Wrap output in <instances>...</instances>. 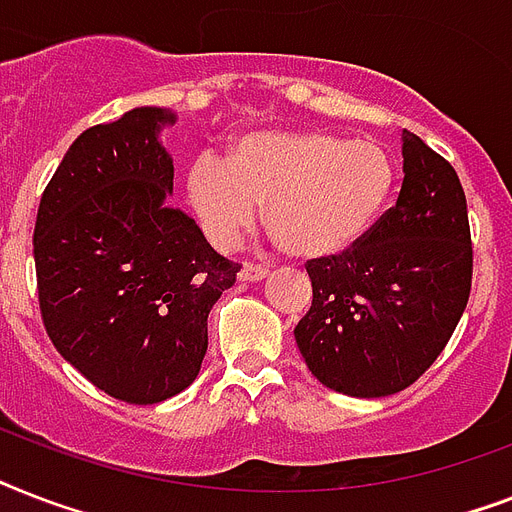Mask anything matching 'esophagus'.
I'll return each instance as SVG.
<instances>
[{
    "label": "esophagus",
    "mask_w": 512,
    "mask_h": 512,
    "mask_svg": "<svg viewBox=\"0 0 512 512\" xmlns=\"http://www.w3.org/2000/svg\"><path fill=\"white\" fill-rule=\"evenodd\" d=\"M268 276V268L255 263H244L239 271V281H263Z\"/></svg>",
    "instance_id": "34e87169"
}]
</instances>
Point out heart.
Here are the masks:
<instances>
[{
	"mask_svg": "<svg viewBox=\"0 0 512 512\" xmlns=\"http://www.w3.org/2000/svg\"><path fill=\"white\" fill-rule=\"evenodd\" d=\"M396 159L377 140L329 130H252L228 156L201 154L185 170V199L201 231L231 247L265 204L268 228L300 260H329L353 249L388 207Z\"/></svg>",
	"mask_w": 512,
	"mask_h": 512,
	"instance_id": "heart-1",
	"label": "heart"
}]
</instances>
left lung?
Returning a JSON list of instances; mask_svg holds the SVG:
<instances>
[{
    "label": "left lung",
    "mask_w": 512,
    "mask_h": 512,
    "mask_svg": "<svg viewBox=\"0 0 512 512\" xmlns=\"http://www.w3.org/2000/svg\"><path fill=\"white\" fill-rule=\"evenodd\" d=\"M396 204L345 255L311 260L297 348L321 385L353 398L409 388L438 358L470 297L468 204L454 167L404 130Z\"/></svg>",
    "instance_id": "1"
}]
</instances>
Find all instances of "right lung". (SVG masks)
I'll return each mask as SVG.
<instances>
[{"label":"right lung","mask_w":512,"mask_h":512,"mask_svg":"<svg viewBox=\"0 0 512 512\" xmlns=\"http://www.w3.org/2000/svg\"><path fill=\"white\" fill-rule=\"evenodd\" d=\"M170 108L140 106L71 143L39 201L34 263L52 345L108 396L159 404L196 380L207 316L241 265L172 196Z\"/></svg>","instance_id":"1"}]
</instances>
